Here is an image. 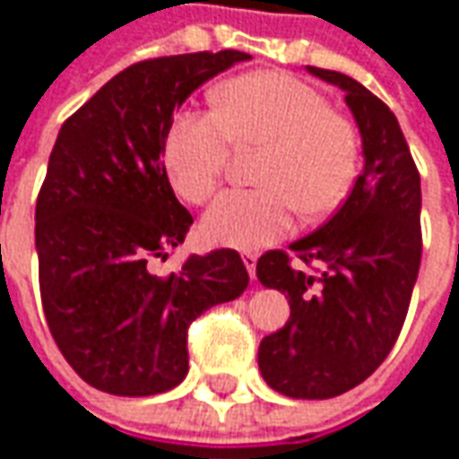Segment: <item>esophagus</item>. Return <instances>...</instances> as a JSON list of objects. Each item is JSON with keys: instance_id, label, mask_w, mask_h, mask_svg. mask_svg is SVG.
<instances>
[{"instance_id": "34e87169", "label": "esophagus", "mask_w": 459, "mask_h": 459, "mask_svg": "<svg viewBox=\"0 0 459 459\" xmlns=\"http://www.w3.org/2000/svg\"><path fill=\"white\" fill-rule=\"evenodd\" d=\"M240 258H243V265L248 270L250 280H255V263H258V255H255V253H243Z\"/></svg>"}]
</instances>
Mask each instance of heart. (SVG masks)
<instances>
[{"label":"heart","mask_w":459,"mask_h":459,"mask_svg":"<svg viewBox=\"0 0 459 459\" xmlns=\"http://www.w3.org/2000/svg\"><path fill=\"white\" fill-rule=\"evenodd\" d=\"M216 113H181L164 142L171 186L191 204L209 201L229 167L230 144L263 147L260 189L229 191L204 216L206 238L229 248H260L295 223L339 209L359 167V137L344 115L298 78L250 74L211 93Z\"/></svg>","instance_id":"obj_1"}]
</instances>
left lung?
Wrapping results in <instances>:
<instances>
[{
  "instance_id": "1",
  "label": "left lung",
  "mask_w": 459,
  "mask_h": 459,
  "mask_svg": "<svg viewBox=\"0 0 459 459\" xmlns=\"http://www.w3.org/2000/svg\"><path fill=\"white\" fill-rule=\"evenodd\" d=\"M344 91L364 150V171L332 219L290 250L317 273L290 268V253L268 250L258 280L285 292L290 319L260 342L270 388L322 401L346 394L381 366L401 334L420 268V174L401 125L364 85L307 65Z\"/></svg>"
}]
</instances>
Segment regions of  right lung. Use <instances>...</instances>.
Wrapping results in <instances>:
<instances>
[{
	"instance_id": "obj_1",
	"label": "right lung",
	"mask_w": 459,
	"mask_h": 459,
	"mask_svg": "<svg viewBox=\"0 0 459 459\" xmlns=\"http://www.w3.org/2000/svg\"><path fill=\"white\" fill-rule=\"evenodd\" d=\"M243 51L164 56L125 68L56 137L36 201L39 285L56 344L85 384L157 395L189 371L194 319L248 288L236 250L191 255L169 278L152 258L184 243L191 213L164 169L171 115Z\"/></svg>"
}]
</instances>
